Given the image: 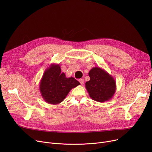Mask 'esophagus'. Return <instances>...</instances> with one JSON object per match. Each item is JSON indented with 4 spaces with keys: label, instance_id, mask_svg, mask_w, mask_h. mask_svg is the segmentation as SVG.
I'll return each instance as SVG.
<instances>
[{
    "label": "esophagus",
    "instance_id": "34e87169",
    "mask_svg": "<svg viewBox=\"0 0 152 152\" xmlns=\"http://www.w3.org/2000/svg\"><path fill=\"white\" fill-rule=\"evenodd\" d=\"M79 83H81V85H83L84 84V79H79Z\"/></svg>",
    "mask_w": 152,
    "mask_h": 152
}]
</instances>
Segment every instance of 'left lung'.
<instances>
[{
	"label": "left lung",
	"mask_w": 152,
	"mask_h": 152,
	"mask_svg": "<svg viewBox=\"0 0 152 152\" xmlns=\"http://www.w3.org/2000/svg\"><path fill=\"white\" fill-rule=\"evenodd\" d=\"M89 76L91 79L85 85L92 100L104 102L113 97L116 90V81L108 72L100 67H94L90 70Z\"/></svg>",
	"instance_id": "8db88e82"
}]
</instances>
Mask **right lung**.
Here are the masks:
<instances>
[{
    "mask_svg": "<svg viewBox=\"0 0 152 152\" xmlns=\"http://www.w3.org/2000/svg\"><path fill=\"white\" fill-rule=\"evenodd\" d=\"M80 85L73 77L61 73L59 64L52 63L44 71L39 83V91L45 102L57 105L63 102L69 91Z\"/></svg>",
    "mask_w": 152,
    "mask_h": 152,
    "instance_id": "1",
    "label": "right lung"
}]
</instances>
